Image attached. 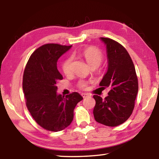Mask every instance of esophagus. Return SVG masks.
<instances>
[{"mask_svg":"<svg viewBox=\"0 0 159 159\" xmlns=\"http://www.w3.org/2000/svg\"><path fill=\"white\" fill-rule=\"evenodd\" d=\"M81 95H82L83 98H88V97H89V95H88V94H86V93H82Z\"/></svg>","mask_w":159,"mask_h":159,"instance_id":"1","label":"esophagus"}]
</instances>
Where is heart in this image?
I'll use <instances>...</instances> for the list:
<instances>
[{
  "label": "heart",
  "mask_w": 159,
  "mask_h": 159,
  "mask_svg": "<svg viewBox=\"0 0 159 159\" xmlns=\"http://www.w3.org/2000/svg\"><path fill=\"white\" fill-rule=\"evenodd\" d=\"M76 56L83 57L91 67H95V68L101 64L103 60V53L102 50L94 46L88 47L81 51H76L73 52L72 57H76ZM72 57H67L63 61L62 65H61V69L66 75L69 74L71 71V64L73 61ZM88 81L87 80H80L77 83V87L80 89L84 90L88 87Z\"/></svg>",
  "instance_id": "heart-1"
}]
</instances>
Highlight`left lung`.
<instances>
[{
  "instance_id": "left-lung-1",
  "label": "left lung",
  "mask_w": 159,
  "mask_h": 159,
  "mask_svg": "<svg viewBox=\"0 0 159 159\" xmlns=\"http://www.w3.org/2000/svg\"><path fill=\"white\" fill-rule=\"evenodd\" d=\"M107 45L108 69L99 85L109 88L104 99L95 95L93 114L97 122L107 126L119 125L133 113L138 92V80L133 60L125 48L109 38H100Z\"/></svg>"
}]
</instances>
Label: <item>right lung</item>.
I'll list each match as a JSON object with an SVG mask.
<instances>
[{"label": "right lung", "instance_id": "add662e5", "mask_svg": "<svg viewBox=\"0 0 159 159\" xmlns=\"http://www.w3.org/2000/svg\"><path fill=\"white\" fill-rule=\"evenodd\" d=\"M71 45L45 44L31 54L23 75L26 107L34 119L45 130L57 132L71 124L74 110L83 98L74 92L57 95V83L63 79L57 62Z\"/></svg>", "mask_w": 159, "mask_h": 159}]
</instances>
